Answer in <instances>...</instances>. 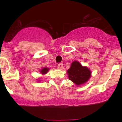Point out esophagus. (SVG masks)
I'll list each match as a JSON object with an SVG mask.
<instances>
[{
    "mask_svg": "<svg viewBox=\"0 0 122 122\" xmlns=\"http://www.w3.org/2000/svg\"><path fill=\"white\" fill-rule=\"evenodd\" d=\"M57 68H58L59 69H63V64H62V63H59V64H58V65H57Z\"/></svg>",
    "mask_w": 122,
    "mask_h": 122,
    "instance_id": "1",
    "label": "esophagus"
}]
</instances>
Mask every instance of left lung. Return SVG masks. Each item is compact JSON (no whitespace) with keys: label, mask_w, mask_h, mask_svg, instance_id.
Here are the masks:
<instances>
[{"label":"left lung","mask_w":122,"mask_h":122,"mask_svg":"<svg viewBox=\"0 0 122 122\" xmlns=\"http://www.w3.org/2000/svg\"><path fill=\"white\" fill-rule=\"evenodd\" d=\"M68 78L76 85L85 83L91 76V71L87 67L81 66L79 62L74 61L67 71Z\"/></svg>","instance_id":"left-lung-1"}]
</instances>
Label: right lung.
Returning a JSON list of instances; mask_svg holds the SVG:
<instances>
[{
	"label": "right lung",
	"instance_id": "obj_1",
	"mask_svg": "<svg viewBox=\"0 0 122 122\" xmlns=\"http://www.w3.org/2000/svg\"><path fill=\"white\" fill-rule=\"evenodd\" d=\"M49 68H43L42 69H41V70L40 71V72H41V74L42 75H44V74H46L47 71H49Z\"/></svg>",
	"mask_w": 122,
	"mask_h": 122
}]
</instances>
